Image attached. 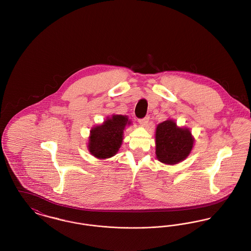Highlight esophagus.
I'll use <instances>...</instances> for the list:
<instances>
[{"instance_id": "obj_1", "label": "esophagus", "mask_w": 251, "mask_h": 251, "mask_svg": "<svg viewBox=\"0 0 251 251\" xmlns=\"http://www.w3.org/2000/svg\"><path fill=\"white\" fill-rule=\"evenodd\" d=\"M149 120H150V117H149V116H147V117H145L144 119H141V120H138V122H139V124H140L141 126L146 127V126L148 125V123H149Z\"/></svg>"}]
</instances>
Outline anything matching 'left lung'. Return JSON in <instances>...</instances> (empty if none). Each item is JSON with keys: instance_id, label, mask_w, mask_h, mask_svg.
I'll return each instance as SVG.
<instances>
[{"instance_id": "8db88e82", "label": "left lung", "mask_w": 251, "mask_h": 251, "mask_svg": "<svg viewBox=\"0 0 251 251\" xmlns=\"http://www.w3.org/2000/svg\"><path fill=\"white\" fill-rule=\"evenodd\" d=\"M156 157L166 165H176L191 152L194 138L187 128H179L174 120H167L156 128Z\"/></svg>"}]
</instances>
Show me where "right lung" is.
Masks as SVG:
<instances>
[{"mask_svg":"<svg viewBox=\"0 0 251 251\" xmlns=\"http://www.w3.org/2000/svg\"><path fill=\"white\" fill-rule=\"evenodd\" d=\"M131 121L127 116L113 115L101 125L90 131L88 151L99 159H106L117 154L123 140V131Z\"/></svg>","mask_w":251,"mask_h":251,"instance_id":"obj_1","label":"right lung"}]
</instances>
